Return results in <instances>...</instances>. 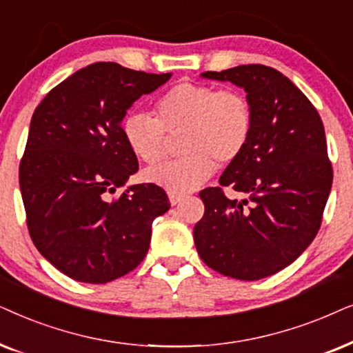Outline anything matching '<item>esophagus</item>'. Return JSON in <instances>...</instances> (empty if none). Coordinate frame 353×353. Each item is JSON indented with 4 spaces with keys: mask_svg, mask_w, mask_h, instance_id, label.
<instances>
[{
    "mask_svg": "<svg viewBox=\"0 0 353 353\" xmlns=\"http://www.w3.org/2000/svg\"><path fill=\"white\" fill-rule=\"evenodd\" d=\"M182 200H184V196L179 195V194H169V201H171V205H172V206L179 205Z\"/></svg>",
    "mask_w": 353,
    "mask_h": 353,
    "instance_id": "1",
    "label": "esophagus"
}]
</instances>
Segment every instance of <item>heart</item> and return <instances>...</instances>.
I'll return each instance as SVG.
<instances>
[{"instance_id": "heart-1", "label": "heart", "mask_w": 353, "mask_h": 353, "mask_svg": "<svg viewBox=\"0 0 353 353\" xmlns=\"http://www.w3.org/2000/svg\"><path fill=\"white\" fill-rule=\"evenodd\" d=\"M157 117L129 112L121 130L130 152L142 161L158 163L168 148V135H181L184 157L143 171V179L169 194H189L213 176L216 163L224 166L241 157L252 134V106L234 88L181 82L154 106Z\"/></svg>"}]
</instances>
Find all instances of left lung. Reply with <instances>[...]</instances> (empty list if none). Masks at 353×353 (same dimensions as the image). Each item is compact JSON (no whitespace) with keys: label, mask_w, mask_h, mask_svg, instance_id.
I'll use <instances>...</instances> for the list:
<instances>
[{"label":"left lung","mask_w":353,"mask_h":353,"mask_svg":"<svg viewBox=\"0 0 353 353\" xmlns=\"http://www.w3.org/2000/svg\"><path fill=\"white\" fill-rule=\"evenodd\" d=\"M203 79L231 82L247 93L253 125L241 157L219 184L200 192L205 214L194 228L201 260L211 270L256 281L294 263L316 237L332 185L326 135L318 111L279 70L237 65Z\"/></svg>","instance_id":"8db88e82"}]
</instances>
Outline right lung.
Segmentation results:
<instances>
[{
    "mask_svg": "<svg viewBox=\"0 0 353 353\" xmlns=\"http://www.w3.org/2000/svg\"><path fill=\"white\" fill-rule=\"evenodd\" d=\"M117 63L87 65L56 85L32 116L19 184L37 250L70 279L106 284L137 268L166 192L129 185L137 157L122 137L128 110L171 79Z\"/></svg>",
    "mask_w": 353,
    "mask_h": 353,
    "instance_id": "right-lung-1",
    "label": "right lung"
}]
</instances>
